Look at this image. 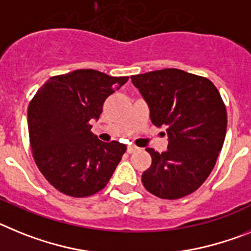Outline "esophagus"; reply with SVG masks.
<instances>
[{
  "mask_svg": "<svg viewBox=\"0 0 251 251\" xmlns=\"http://www.w3.org/2000/svg\"><path fill=\"white\" fill-rule=\"evenodd\" d=\"M138 150V148L134 147V145H130V147H127V152L128 154H131V152H135Z\"/></svg>",
  "mask_w": 251,
  "mask_h": 251,
  "instance_id": "obj_1",
  "label": "esophagus"
}]
</instances>
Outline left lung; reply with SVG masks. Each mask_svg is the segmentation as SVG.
Segmentation results:
<instances>
[{"label":"left lung","instance_id":"obj_1","mask_svg":"<svg viewBox=\"0 0 251 251\" xmlns=\"http://www.w3.org/2000/svg\"><path fill=\"white\" fill-rule=\"evenodd\" d=\"M131 80L151 123L168 135V150L147 149L152 162L141 177L144 187L164 200L191 195L210 176L225 141L227 115L220 92L210 79L180 69L148 72Z\"/></svg>","mask_w":251,"mask_h":251}]
</instances>
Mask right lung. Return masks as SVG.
<instances>
[{"instance_id":"1","label":"right lung","mask_w":251,"mask_h":251,"mask_svg":"<svg viewBox=\"0 0 251 251\" xmlns=\"http://www.w3.org/2000/svg\"><path fill=\"white\" fill-rule=\"evenodd\" d=\"M127 79L78 69L49 78L30 102L32 156L48 182L64 195L88 197L112 177L126 145L99 140L89 123L99 120L106 99Z\"/></svg>"}]
</instances>
